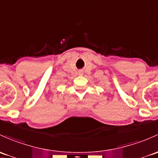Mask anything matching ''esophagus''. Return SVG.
<instances>
[{"label":"esophagus","instance_id":"1","mask_svg":"<svg viewBox=\"0 0 158 158\" xmlns=\"http://www.w3.org/2000/svg\"><path fill=\"white\" fill-rule=\"evenodd\" d=\"M78 74H79V76H82V75H83V70H82V69H81V70H79Z\"/></svg>","mask_w":158,"mask_h":158}]
</instances>
